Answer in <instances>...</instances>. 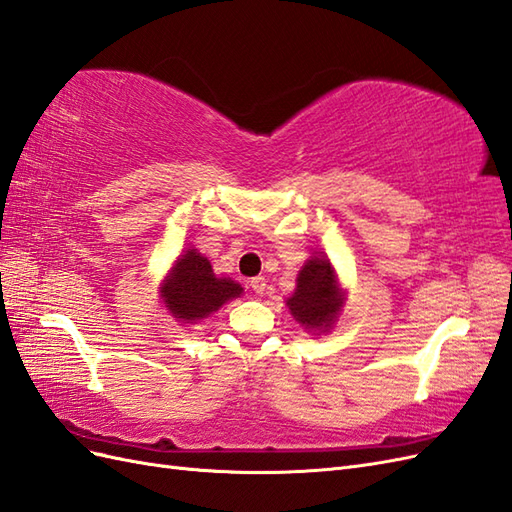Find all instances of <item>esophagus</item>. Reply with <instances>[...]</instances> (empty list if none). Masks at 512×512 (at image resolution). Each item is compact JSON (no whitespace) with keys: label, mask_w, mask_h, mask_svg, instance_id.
Returning a JSON list of instances; mask_svg holds the SVG:
<instances>
[{"label":"esophagus","mask_w":512,"mask_h":512,"mask_svg":"<svg viewBox=\"0 0 512 512\" xmlns=\"http://www.w3.org/2000/svg\"><path fill=\"white\" fill-rule=\"evenodd\" d=\"M251 289L255 291L257 296H261L266 291V279L264 276H255V279H251Z\"/></svg>","instance_id":"34e87169"}]
</instances>
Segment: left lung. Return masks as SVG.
I'll return each instance as SVG.
<instances>
[{
    "label": "left lung",
    "instance_id": "1",
    "mask_svg": "<svg viewBox=\"0 0 512 512\" xmlns=\"http://www.w3.org/2000/svg\"><path fill=\"white\" fill-rule=\"evenodd\" d=\"M345 294L337 272L326 257H311L300 268L294 294L287 298L289 313L309 332H328L343 309Z\"/></svg>",
    "mask_w": 512,
    "mask_h": 512
}]
</instances>
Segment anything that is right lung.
<instances>
[{
	"instance_id": "right-lung-1",
	"label": "right lung",
	"mask_w": 512,
	"mask_h": 512,
	"mask_svg": "<svg viewBox=\"0 0 512 512\" xmlns=\"http://www.w3.org/2000/svg\"><path fill=\"white\" fill-rule=\"evenodd\" d=\"M242 291V285L236 281L216 276L208 257L191 246L175 259L160 285V298L180 324H197L199 319L221 309L225 302L238 298Z\"/></svg>"
}]
</instances>
